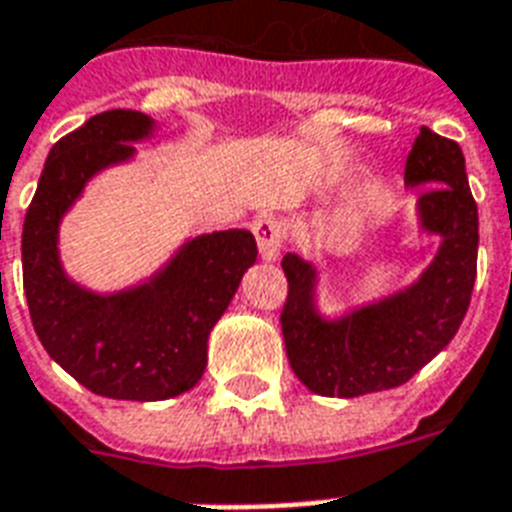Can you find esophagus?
I'll return each mask as SVG.
<instances>
[{
	"mask_svg": "<svg viewBox=\"0 0 512 512\" xmlns=\"http://www.w3.org/2000/svg\"><path fill=\"white\" fill-rule=\"evenodd\" d=\"M252 233H255L263 260H276L284 244V220L276 215H260L252 223Z\"/></svg>",
	"mask_w": 512,
	"mask_h": 512,
	"instance_id": "34e87169",
	"label": "esophagus"
}]
</instances>
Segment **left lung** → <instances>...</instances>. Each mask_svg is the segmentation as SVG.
I'll return each mask as SVG.
<instances>
[{"mask_svg":"<svg viewBox=\"0 0 512 512\" xmlns=\"http://www.w3.org/2000/svg\"><path fill=\"white\" fill-rule=\"evenodd\" d=\"M406 185L422 231L441 236L433 263L406 289L329 321L316 311V265L284 255L289 295L281 332L297 380L319 396L356 398L412 380L457 335L468 313L478 260V207L462 148L422 127L406 156Z\"/></svg>","mask_w":512,"mask_h":512,"instance_id":"8db88e82","label":"left lung"}]
</instances>
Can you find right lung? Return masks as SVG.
<instances>
[{
  "label": "right lung",
  "mask_w": 512,
  "mask_h": 512,
  "mask_svg": "<svg viewBox=\"0 0 512 512\" xmlns=\"http://www.w3.org/2000/svg\"><path fill=\"white\" fill-rule=\"evenodd\" d=\"M154 119L114 108L52 146L23 223V289L44 350L84 388L119 401H164L191 390L207 366V340L257 260L249 231L188 239L138 287L98 295L60 265V220L92 175L130 162Z\"/></svg>",
  "instance_id": "obj_1"
}]
</instances>
